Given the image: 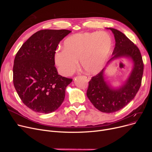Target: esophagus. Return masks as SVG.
Returning a JSON list of instances; mask_svg holds the SVG:
<instances>
[{
    "label": "esophagus",
    "instance_id": "34e87169",
    "mask_svg": "<svg viewBox=\"0 0 152 152\" xmlns=\"http://www.w3.org/2000/svg\"><path fill=\"white\" fill-rule=\"evenodd\" d=\"M83 77H84L85 79H86L87 81H89L90 79H91V77H90V76H84Z\"/></svg>",
    "mask_w": 152,
    "mask_h": 152
}]
</instances>
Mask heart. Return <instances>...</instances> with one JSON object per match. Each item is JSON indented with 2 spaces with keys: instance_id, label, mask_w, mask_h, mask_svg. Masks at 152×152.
I'll list each match as a JSON object with an SVG mask.
<instances>
[{
  "instance_id": "1",
  "label": "heart",
  "mask_w": 152,
  "mask_h": 152,
  "mask_svg": "<svg viewBox=\"0 0 152 152\" xmlns=\"http://www.w3.org/2000/svg\"><path fill=\"white\" fill-rule=\"evenodd\" d=\"M63 46V49L55 53V62L61 75L73 74L78 60L86 73L95 74L107 62L112 47V39L105 32L85 33L67 37Z\"/></svg>"
}]
</instances>
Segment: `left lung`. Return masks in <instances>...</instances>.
Wrapping results in <instances>:
<instances>
[{"label":"left lung","mask_w":152,"mask_h":152,"mask_svg":"<svg viewBox=\"0 0 152 152\" xmlns=\"http://www.w3.org/2000/svg\"><path fill=\"white\" fill-rule=\"evenodd\" d=\"M115 39L112 57L106 66L99 74L92 77L89 83L87 96L93 105L103 113H113L122 109L135 97L141 85L143 64L138 47L123 33L108 28ZM126 58L133 62V68L126 80L115 88L106 80L104 71L109 63L118 58Z\"/></svg>","instance_id":"1"}]
</instances>
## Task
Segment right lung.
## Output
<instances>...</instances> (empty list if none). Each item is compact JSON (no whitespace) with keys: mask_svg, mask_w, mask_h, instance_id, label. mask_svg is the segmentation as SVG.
Listing matches in <instances>:
<instances>
[{"mask_svg":"<svg viewBox=\"0 0 152 152\" xmlns=\"http://www.w3.org/2000/svg\"><path fill=\"white\" fill-rule=\"evenodd\" d=\"M66 29H44L24 43L14 60V87L24 104L37 113L48 114L64 101L73 79L58 75L55 53L59 42L71 33Z\"/></svg>","mask_w":152,"mask_h":152,"instance_id":"add662e5","label":"right lung"}]
</instances>
